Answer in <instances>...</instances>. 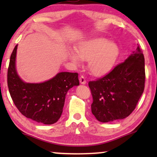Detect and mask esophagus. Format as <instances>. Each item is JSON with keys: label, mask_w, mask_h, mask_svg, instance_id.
Wrapping results in <instances>:
<instances>
[{"label": "esophagus", "mask_w": 157, "mask_h": 157, "mask_svg": "<svg viewBox=\"0 0 157 157\" xmlns=\"http://www.w3.org/2000/svg\"><path fill=\"white\" fill-rule=\"evenodd\" d=\"M80 82L82 85L86 84V79H85V77L83 76H81L80 77Z\"/></svg>", "instance_id": "34e87169"}]
</instances>
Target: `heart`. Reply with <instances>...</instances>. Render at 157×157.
I'll return each instance as SVG.
<instances>
[{"label":"heart","mask_w":157,"mask_h":157,"mask_svg":"<svg viewBox=\"0 0 157 157\" xmlns=\"http://www.w3.org/2000/svg\"><path fill=\"white\" fill-rule=\"evenodd\" d=\"M120 54L117 44L108 39L97 37L81 42L76 52H68V58L80 66L82 60H88V68L95 77H102L112 70Z\"/></svg>","instance_id":"b5f03b06"}]
</instances>
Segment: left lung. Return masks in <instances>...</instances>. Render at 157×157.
<instances>
[{
  "label": "left lung",
  "instance_id": "left-lung-1",
  "mask_svg": "<svg viewBox=\"0 0 157 157\" xmlns=\"http://www.w3.org/2000/svg\"><path fill=\"white\" fill-rule=\"evenodd\" d=\"M145 80V58L138 46L136 51L107 75L89 82L94 116L101 122L128 117L143 93Z\"/></svg>",
  "mask_w": 157,
  "mask_h": 157
}]
</instances>
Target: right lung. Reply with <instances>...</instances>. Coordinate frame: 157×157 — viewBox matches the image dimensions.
Segmentation results:
<instances>
[{
	"label": "right lung",
	"instance_id": "obj_1",
	"mask_svg": "<svg viewBox=\"0 0 157 157\" xmlns=\"http://www.w3.org/2000/svg\"><path fill=\"white\" fill-rule=\"evenodd\" d=\"M16 45L10 57L7 82L11 97L23 116L37 122L52 125L63 113L68 91L79 86L78 74L63 71L50 80L32 83L24 82L16 69Z\"/></svg>",
	"mask_w": 157,
	"mask_h": 157
}]
</instances>
